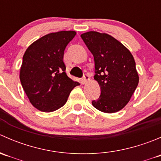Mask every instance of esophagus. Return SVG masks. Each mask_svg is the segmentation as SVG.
<instances>
[{"instance_id": "esophagus-1", "label": "esophagus", "mask_w": 161, "mask_h": 161, "mask_svg": "<svg viewBox=\"0 0 161 161\" xmlns=\"http://www.w3.org/2000/svg\"><path fill=\"white\" fill-rule=\"evenodd\" d=\"M90 75H87V74H85V75H84L83 78H82V81H83L84 83H87V82L90 81Z\"/></svg>"}]
</instances>
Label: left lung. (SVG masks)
<instances>
[{
  "mask_svg": "<svg viewBox=\"0 0 161 161\" xmlns=\"http://www.w3.org/2000/svg\"><path fill=\"white\" fill-rule=\"evenodd\" d=\"M94 57V79L101 89L95 108L104 113H115L126 106L134 93L139 75L134 58L121 42L107 33L90 31L81 35Z\"/></svg>",
  "mask_w": 161,
  "mask_h": 161,
  "instance_id": "obj_1",
  "label": "left lung"
}]
</instances>
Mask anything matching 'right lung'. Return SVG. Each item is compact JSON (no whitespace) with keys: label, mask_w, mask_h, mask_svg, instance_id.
Returning <instances> with one entry per match:
<instances>
[{"label":"right lung","mask_w":161,"mask_h":161,"mask_svg":"<svg viewBox=\"0 0 161 161\" xmlns=\"http://www.w3.org/2000/svg\"><path fill=\"white\" fill-rule=\"evenodd\" d=\"M76 35L60 31L43 36L32 43L22 58L21 84L32 106L52 112L64 106L71 91L79 86L67 75L64 51Z\"/></svg>","instance_id":"obj_1"}]
</instances>
